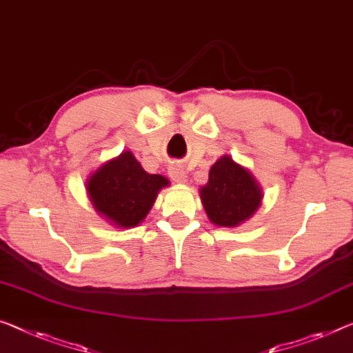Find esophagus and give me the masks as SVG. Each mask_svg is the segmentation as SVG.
Segmentation results:
<instances>
[{"label": "esophagus", "instance_id": "34e87169", "mask_svg": "<svg viewBox=\"0 0 353 353\" xmlns=\"http://www.w3.org/2000/svg\"><path fill=\"white\" fill-rule=\"evenodd\" d=\"M169 173L172 176L173 181L176 183H184L186 181V172L183 170L181 165H170L169 167Z\"/></svg>", "mask_w": 353, "mask_h": 353}]
</instances>
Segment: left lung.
Here are the masks:
<instances>
[{
  "label": "left lung",
  "instance_id": "8db88e82",
  "mask_svg": "<svg viewBox=\"0 0 353 353\" xmlns=\"http://www.w3.org/2000/svg\"><path fill=\"white\" fill-rule=\"evenodd\" d=\"M205 211L211 222L235 227L251 218L260 207L262 191L246 169L222 156L210 169L207 186L200 189Z\"/></svg>",
  "mask_w": 353,
  "mask_h": 353
}]
</instances>
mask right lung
Returning a JSON list of instances; mask_svg holds the SVG:
<instances>
[{"mask_svg":"<svg viewBox=\"0 0 353 353\" xmlns=\"http://www.w3.org/2000/svg\"><path fill=\"white\" fill-rule=\"evenodd\" d=\"M165 176L146 173L131 151L108 161L88 180L90 199L97 213L118 227L140 224L153 207Z\"/></svg>","mask_w":353,"mask_h":353,"instance_id":"add662e5","label":"right lung"}]
</instances>
